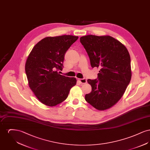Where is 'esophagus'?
<instances>
[{
	"mask_svg": "<svg viewBox=\"0 0 150 150\" xmlns=\"http://www.w3.org/2000/svg\"><path fill=\"white\" fill-rule=\"evenodd\" d=\"M78 81H79L81 84H86V79H78Z\"/></svg>",
	"mask_w": 150,
	"mask_h": 150,
	"instance_id": "obj_1",
	"label": "esophagus"
}]
</instances>
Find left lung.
Here are the masks:
<instances>
[{
	"label": "left lung",
	"instance_id": "8db88e82",
	"mask_svg": "<svg viewBox=\"0 0 150 150\" xmlns=\"http://www.w3.org/2000/svg\"><path fill=\"white\" fill-rule=\"evenodd\" d=\"M91 66L100 69L98 79H88L92 91L86 101L99 111L114 106L121 99L132 78L130 57L122 43L109 35H89L80 38Z\"/></svg>",
	"mask_w": 150,
	"mask_h": 150
}]
</instances>
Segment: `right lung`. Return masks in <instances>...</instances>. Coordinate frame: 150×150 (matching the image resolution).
Instances as JSON below:
<instances>
[{
  "mask_svg": "<svg viewBox=\"0 0 150 150\" xmlns=\"http://www.w3.org/2000/svg\"><path fill=\"white\" fill-rule=\"evenodd\" d=\"M78 36H48L33 47L25 64L29 87L44 105L55 106L66 100L76 79L59 74L64 54Z\"/></svg>",
  "mask_w": 150,
  "mask_h": 150,
  "instance_id": "add662e5",
  "label": "right lung"
}]
</instances>
